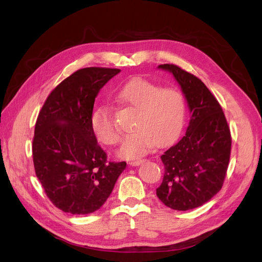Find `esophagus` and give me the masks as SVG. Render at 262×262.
I'll use <instances>...</instances> for the list:
<instances>
[{
	"label": "esophagus",
	"mask_w": 262,
	"mask_h": 262,
	"mask_svg": "<svg viewBox=\"0 0 262 262\" xmlns=\"http://www.w3.org/2000/svg\"><path fill=\"white\" fill-rule=\"evenodd\" d=\"M143 162H145V160H144V159H137V160H133V161H130L129 164H130L132 166H137V165L142 164Z\"/></svg>",
	"instance_id": "esophagus-1"
}]
</instances>
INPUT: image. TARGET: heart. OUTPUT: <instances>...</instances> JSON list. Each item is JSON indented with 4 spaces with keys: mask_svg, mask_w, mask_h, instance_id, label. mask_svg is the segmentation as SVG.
Wrapping results in <instances>:
<instances>
[{
    "mask_svg": "<svg viewBox=\"0 0 262 262\" xmlns=\"http://www.w3.org/2000/svg\"><path fill=\"white\" fill-rule=\"evenodd\" d=\"M117 101L136 110L130 134L120 147L122 158L135 159L145 155L159 145L173 143L185 127L187 100L174 88H162L153 82L135 79L116 91ZM93 135L104 145L118 144L121 135L115 125L114 113L108 104H100L90 118Z\"/></svg>",
    "mask_w": 262,
    "mask_h": 262,
    "instance_id": "b5f03b06",
    "label": "heart"
}]
</instances>
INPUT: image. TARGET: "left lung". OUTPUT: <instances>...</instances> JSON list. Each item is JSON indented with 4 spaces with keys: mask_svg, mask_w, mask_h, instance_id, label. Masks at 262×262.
I'll use <instances>...</instances> for the list:
<instances>
[{
    "mask_svg": "<svg viewBox=\"0 0 262 262\" xmlns=\"http://www.w3.org/2000/svg\"><path fill=\"white\" fill-rule=\"evenodd\" d=\"M159 68L173 74L191 116L185 136L161 155L164 176L157 196L172 209H193L223 187L232 146L230 126L220 102L202 80L174 64Z\"/></svg>",
    "mask_w": 262,
    "mask_h": 262,
    "instance_id": "obj_1",
    "label": "left lung"
}]
</instances>
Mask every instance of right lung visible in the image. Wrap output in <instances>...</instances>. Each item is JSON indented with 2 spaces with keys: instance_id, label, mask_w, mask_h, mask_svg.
<instances>
[{
  "instance_id": "right-lung-1",
  "label": "right lung",
  "mask_w": 262,
  "mask_h": 262,
  "mask_svg": "<svg viewBox=\"0 0 262 262\" xmlns=\"http://www.w3.org/2000/svg\"><path fill=\"white\" fill-rule=\"evenodd\" d=\"M120 70L85 68L66 77L39 111L32 140L35 172L60 210L85 215L105 203L126 162H108L93 135L94 100Z\"/></svg>"
}]
</instances>
